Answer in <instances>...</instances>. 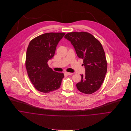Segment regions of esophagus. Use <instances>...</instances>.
I'll return each mask as SVG.
<instances>
[{
	"mask_svg": "<svg viewBox=\"0 0 131 131\" xmlns=\"http://www.w3.org/2000/svg\"><path fill=\"white\" fill-rule=\"evenodd\" d=\"M64 74H65L66 75H71L73 74V73H69V72H65Z\"/></svg>",
	"mask_w": 131,
	"mask_h": 131,
	"instance_id": "34e87169",
	"label": "esophagus"
}]
</instances>
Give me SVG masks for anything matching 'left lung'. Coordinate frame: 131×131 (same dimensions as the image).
<instances>
[{
  "label": "left lung",
  "instance_id": "8db88e82",
  "mask_svg": "<svg viewBox=\"0 0 131 131\" xmlns=\"http://www.w3.org/2000/svg\"><path fill=\"white\" fill-rule=\"evenodd\" d=\"M64 38L70 41L78 57L83 59L85 74L81 75V80L76 84L82 93L91 94L101 87L107 72L105 52L100 42L87 32H71Z\"/></svg>",
  "mask_w": 131,
  "mask_h": 131
}]
</instances>
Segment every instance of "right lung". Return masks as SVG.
<instances>
[{"label": "right lung", "mask_w": 131, "mask_h": 131, "mask_svg": "<svg viewBox=\"0 0 131 131\" xmlns=\"http://www.w3.org/2000/svg\"><path fill=\"white\" fill-rule=\"evenodd\" d=\"M65 33H47L32 40L28 47L26 67L29 78L38 91L47 93L59 89L64 75L50 68L48 61Z\"/></svg>", "instance_id": "obj_1"}]
</instances>
